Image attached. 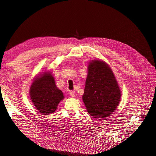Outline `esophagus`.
<instances>
[{
	"label": "esophagus",
	"instance_id": "34e87169",
	"mask_svg": "<svg viewBox=\"0 0 156 156\" xmlns=\"http://www.w3.org/2000/svg\"><path fill=\"white\" fill-rule=\"evenodd\" d=\"M70 95L72 97L75 96V91H70Z\"/></svg>",
	"mask_w": 156,
	"mask_h": 156
}]
</instances>
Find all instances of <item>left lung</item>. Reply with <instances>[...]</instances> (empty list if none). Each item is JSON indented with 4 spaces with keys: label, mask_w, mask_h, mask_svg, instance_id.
Segmentation results:
<instances>
[{
    "label": "left lung",
    "mask_w": 156,
    "mask_h": 156,
    "mask_svg": "<svg viewBox=\"0 0 156 156\" xmlns=\"http://www.w3.org/2000/svg\"><path fill=\"white\" fill-rule=\"evenodd\" d=\"M88 70L83 102L88 112L94 118L107 117L119 104V87L111 69L103 61H92Z\"/></svg>",
    "instance_id": "8db88e82"
}]
</instances>
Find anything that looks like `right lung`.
Instances as JSON below:
<instances>
[{"instance_id": "right-lung-1", "label": "right lung", "mask_w": 156, "mask_h": 156, "mask_svg": "<svg viewBox=\"0 0 156 156\" xmlns=\"http://www.w3.org/2000/svg\"><path fill=\"white\" fill-rule=\"evenodd\" d=\"M30 96L36 108L45 115L53 113L64 98L62 92L56 87L54 77L50 72H45L33 81Z\"/></svg>"}]
</instances>
